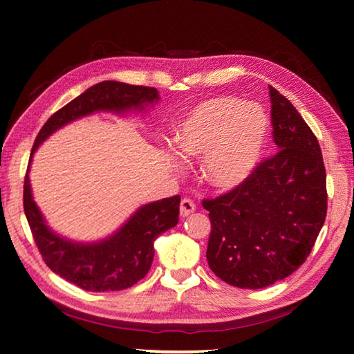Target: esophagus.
<instances>
[{
  "label": "esophagus",
  "instance_id": "esophagus-1",
  "mask_svg": "<svg viewBox=\"0 0 354 354\" xmlns=\"http://www.w3.org/2000/svg\"><path fill=\"white\" fill-rule=\"evenodd\" d=\"M195 211V203L190 198H183L181 206H179V212H181L183 217H187L192 212Z\"/></svg>",
  "mask_w": 354,
  "mask_h": 354
}]
</instances>
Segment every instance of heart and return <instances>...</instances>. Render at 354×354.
<instances>
[{
  "mask_svg": "<svg viewBox=\"0 0 354 354\" xmlns=\"http://www.w3.org/2000/svg\"><path fill=\"white\" fill-rule=\"evenodd\" d=\"M268 118L259 106L231 97L196 103L173 128V147L185 159L201 160L212 189L230 192L250 178L261 158Z\"/></svg>",
  "mask_w": 354,
  "mask_h": 354,
  "instance_id": "obj_1",
  "label": "heart"
}]
</instances>
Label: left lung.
Here are the masks:
<instances>
[{
	"instance_id": "1",
	"label": "left lung",
	"mask_w": 354,
	"mask_h": 354,
	"mask_svg": "<svg viewBox=\"0 0 354 354\" xmlns=\"http://www.w3.org/2000/svg\"><path fill=\"white\" fill-rule=\"evenodd\" d=\"M278 153L237 189L205 200L207 263L225 283L262 289L306 261L326 217V171L319 140L289 100L270 86Z\"/></svg>"
}]
</instances>
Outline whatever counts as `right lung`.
<instances>
[{
	"mask_svg": "<svg viewBox=\"0 0 354 354\" xmlns=\"http://www.w3.org/2000/svg\"><path fill=\"white\" fill-rule=\"evenodd\" d=\"M158 101L159 92L154 87L103 81L53 113L34 142L23 190V206L29 227L46 266L84 290H123L145 278L153 262L154 241L178 225L181 196L175 195L140 206L115 232L101 241H70L46 225L44 214L32 198L29 183L32 156L48 137L77 118L95 112H112L117 115L131 111L142 112Z\"/></svg>",
	"mask_w": 354,
	"mask_h": 354,
	"instance_id": "right-lung-1",
	"label": "right lung"
}]
</instances>
